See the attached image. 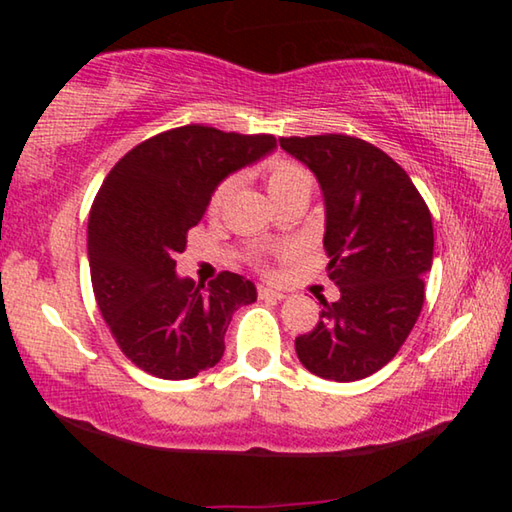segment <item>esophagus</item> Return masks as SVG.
Segmentation results:
<instances>
[{"mask_svg":"<svg viewBox=\"0 0 512 512\" xmlns=\"http://www.w3.org/2000/svg\"><path fill=\"white\" fill-rule=\"evenodd\" d=\"M257 296L262 298V300H282L284 293L273 289V287H264V284H259V287H257Z\"/></svg>","mask_w":512,"mask_h":512,"instance_id":"34e87169","label":"esophagus"}]
</instances>
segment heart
I'll return each mask as SVG.
<instances>
[{
	"label": "heart",
	"instance_id": "obj_1",
	"mask_svg": "<svg viewBox=\"0 0 512 512\" xmlns=\"http://www.w3.org/2000/svg\"><path fill=\"white\" fill-rule=\"evenodd\" d=\"M232 185H235V180L225 178L214 187V192L210 196L212 214L221 210ZM266 189L275 203H280L284 198L296 196V194L309 196L311 189H314V176H311V171L307 167H302L300 162L284 158V155H277V158H273L266 164Z\"/></svg>",
	"mask_w": 512,
	"mask_h": 512
}]
</instances>
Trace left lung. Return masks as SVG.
I'll return each mask as SVG.
<instances>
[{
  "label": "left lung",
  "mask_w": 512,
  "mask_h": 512,
  "mask_svg": "<svg viewBox=\"0 0 512 512\" xmlns=\"http://www.w3.org/2000/svg\"><path fill=\"white\" fill-rule=\"evenodd\" d=\"M280 146L323 189L327 275L341 291L336 302L318 298L323 311L296 339L298 359L323 379H363L395 357L420 316L431 212L409 173L366 140L327 133Z\"/></svg>",
  "instance_id": "8db88e82"
}]
</instances>
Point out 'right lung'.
Instances as JSON below:
<instances>
[{"mask_svg":"<svg viewBox=\"0 0 512 512\" xmlns=\"http://www.w3.org/2000/svg\"><path fill=\"white\" fill-rule=\"evenodd\" d=\"M277 146L273 135L171 128L128 151L103 180L88 221L94 298L119 350L160 379H192L216 366L239 307L255 284L223 271L196 284L176 255L203 219L214 187Z\"/></svg>","mask_w":512,"mask_h":512,"instance_id":"1","label":"right lung"}]
</instances>
